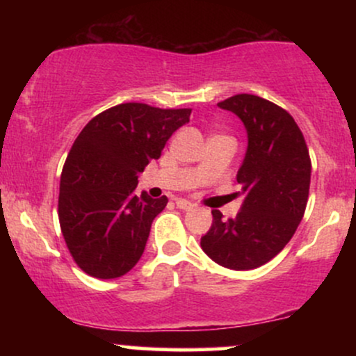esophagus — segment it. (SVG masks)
<instances>
[{
    "label": "esophagus",
    "mask_w": 356,
    "mask_h": 356,
    "mask_svg": "<svg viewBox=\"0 0 356 356\" xmlns=\"http://www.w3.org/2000/svg\"><path fill=\"white\" fill-rule=\"evenodd\" d=\"M175 204H177L179 209H182V211L194 209V204L189 202V201H186V199H177V201H175Z\"/></svg>",
    "instance_id": "1"
}]
</instances>
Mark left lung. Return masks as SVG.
<instances>
[{"mask_svg":"<svg viewBox=\"0 0 356 356\" xmlns=\"http://www.w3.org/2000/svg\"><path fill=\"white\" fill-rule=\"evenodd\" d=\"M218 107L246 127L248 150L236 175L244 201L234 219L212 211L201 248L220 266L246 271L271 261L295 234L308 202L312 161L295 118L273 102L239 93Z\"/></svg>","mask_w":356,"mask_h":356,"instance_id":"1","label":"left lung"}]
</instances>
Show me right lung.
Listing matches in <instances>:
<instances>
[{"mask_svg": "<svg viewBox=\"0 0 356 356\" xmlns=\"http://www.w3.org/2000/svg\"><path fill=\"white\" fill-rule=\"evenodd\" d=\"M191 112L130 102L83 127L61 170L58 197L61 234L81 271L113 280L138 263L152 220L167 206L165 195L136 194L138 174Z\"/></svg>", "mask_w": 356, "mask_h": 356, "instance_id": "1", "label": "right lung"}]
</instances>
